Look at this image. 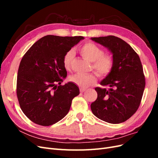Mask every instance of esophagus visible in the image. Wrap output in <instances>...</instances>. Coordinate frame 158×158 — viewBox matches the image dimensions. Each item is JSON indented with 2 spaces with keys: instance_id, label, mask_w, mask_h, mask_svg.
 <instances>
[{
  "instance_id": "obj_1",
  "label": "esophagus",
  "mask_w": 158,
  "mask_h": 158,
  "mask_svg": "<svg viewBox=\"0 0 158 158\" xmlns=\"http://www.w3.org/2000/svg\"><path fill=\"white\" fill-rule=\"evenodd\" d=\"M85 91H86V89H82V88H80V92L81 93H83V92H85Z\"/></svg>"
}]
</instances>
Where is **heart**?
Segmentation results:
<instances>
[{"mask_svg": "<svg viewBox=\"0 0 158 158\" xmlns=\"http://www.w3.org/2000/svg\"><path fill=\"white\" fill-rule=\"evenodd\" d=\"M79 52L84 59L92 62V68L99 76L105 77L111 73L114 66L113 58L110 54L104 53L101 47L94 43L88 42L80 47ZM73 58V50H70L64 54L63 63L66 70L70 69ZM69 80L80 88H86L96 82L97 75L94 73L85 75L76 74L70 76Z\"/></svg>", "mask_w": 158, "mask_h": 158, "instance_id": "heart-1", "label": "heart"}]
</instances>
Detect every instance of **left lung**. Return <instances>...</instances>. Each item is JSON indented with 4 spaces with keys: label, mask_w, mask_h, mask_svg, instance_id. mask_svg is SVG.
Wrapping results in <instances>:
<instances>
[{
    "label": "left lung",
    "mask_w": 158,
    "mask_h": 158,
    "mask_svg": "<svg viewBox=\"0 0 158 158\" xmlns=\"http://www.w3.org/2000/svg\"><path fill=\"white\" fill-rule=\"evenodd\" d=\"M111 52L112 71L97 87L98 98L91 104L95 117L112 124L125 122L136 113L146 85L145 76L138 55L130 45L114 35L92 37Z\"/></svg>",
    "instance_id": "1"
}]
</instances>
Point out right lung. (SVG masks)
Listing matches in <instances>:
<instances>
[{
	"mask_svg": "<svg viewBox=\"0 0 158 158\" xmlns=\"http://www.w3.org/2000/svg\"><path fill=\"white\" fill-rule=\"evenodd\" d=\"M82 36L46 35L23 55L17 76L16 94L25 115L37 125L50 126L69 113L72 101L80 94L73 82L61 85L67 76L63 59Z\"/></svg>",
	"mask_w": 158,
	"mask_h": 158,
	"instance_id": "right-lung-1",
	"label": "right lung"
}]
</instances>
